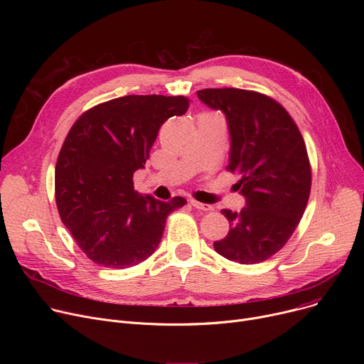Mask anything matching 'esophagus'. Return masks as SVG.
<instances>
[{
  "label": "esophagus",
  "mask_w": 364,
  "mask_h": 364,
  "mask_svg": "<svg viewBox=\"0 0 364 364\" xmlns=\"http://www.w3.org/2000/svg\"><path fill=\"white\" fill-rule=\"evenodd\" d=\"M190 203H192L193 208L199 209V211H213V206H211V205H206V203L198 202V200H195V199L190 200Z\"/></svg>",
  "instance_id": "34e87169"
}]
</instances>
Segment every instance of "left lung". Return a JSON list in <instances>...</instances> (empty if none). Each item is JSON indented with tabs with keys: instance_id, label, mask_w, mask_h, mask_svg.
Listing matches in <instances>:
<instances>
[{
	"instance_id": "1",
	"label": "left lung",
	"mask_w": 364,
	"mask_h": 364,
	"mask_svg": "<svg viewBox=\"0 0 364 364\" xmlns=\"http://www.w3.org/2000/svg\"><path fill=\"white\" fill-rule=\"evenodd\" d=\"M198 97L225 113L232 149L227 171L240 177V213L223 209L232 225L215 251L240 264H258L286 245L311 190V165L298 125L273 97L252 90L205 88Z\"/></svg>"
}]
</instances>
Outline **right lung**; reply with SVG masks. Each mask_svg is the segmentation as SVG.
Instances as JSON below:
<instances>
[{
	"label": "right lung",
	"mask_w": 364,
	"mask_h": 364,
	"mask_svg": "<svg viewBox=\"0 0 364 364\" xmlns=\"http://www.w3.org/2000/svg\"><path fill=\"white\" fill-rule=\"evenodd\" d=\"M190 106L184 95H125L85 110L75 121L55 164V205L80 250L107 269L147 259L166 217L186 205L140 196L132 174L149 159L159 128Z\"/></svg>",
	"instance_id": "right-lung-1"
}]
</instances>
